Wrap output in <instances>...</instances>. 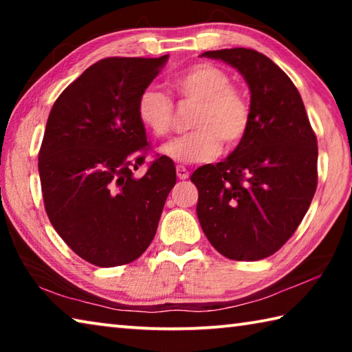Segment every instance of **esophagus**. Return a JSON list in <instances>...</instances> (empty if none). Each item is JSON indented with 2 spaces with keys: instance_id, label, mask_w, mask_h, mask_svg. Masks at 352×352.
Listing matches in <instances>:
<instances>
[{
  "instance_id": "34e87169",
  "label": "esophagus",
  "mask_w": 352,
  "mask_h": 352,
  "mask_svg": "<svg viewBox=\"0 0 352 352\" xmlns=\"http://www.w3.org/2000/svg\"><path fill=\"white\" fill-rule=\"evenodd\" d=\"M177 177L180 178V180H186V178L189 177L188 169L184 168V166H177Z\"/></svg>"
}]
</instances>
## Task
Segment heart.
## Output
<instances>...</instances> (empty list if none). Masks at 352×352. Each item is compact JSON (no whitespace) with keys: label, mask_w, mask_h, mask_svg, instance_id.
I'll use <instances>...</instances> for the list:
<instances>
[{"label":"heart","mask_w":352,"mask_h":352,"mask_svg":"<svg viewBox=\"0 0 352 352\" xmlns=\"http://www.w3.org/2000/svg\"><path fill=\"white\" fill-rule=\"evenodd\" d=\"M175 91L182 98L199 104L190 127L194 130L177 136L162 147L164 157L177 163H204L216 158L222 141L233 147L245 138L252 110L245 94L231 85V77L211 63H197L178 74ZM136 116L142 127L155 136L170 132L174 105L168 94L157 88H146L136 102Z\"/></svg>","instance_id":"obj_1"}]
</instances>
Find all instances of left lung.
Instances as JSON below:
<instances>
[{
  "label": "left lung",
  "mask_w": 352,
  "mask_h": 352,
  "mask_svg": "<svg viewBox=\"0 0 352 352\" xmlns=\"http://www.w3.org/2000/svg\"><path fill=\"white\" fill-rule=\"evenodd\" d=\"M239 71L250 90L248 132L217 164L190 175L197 217L225 258L259 261L278 252L311 206L317 189V138L289 76L247 47L206 51Z\"/></svg>",
  "instance_id": "obj_1"
}]
</instances>
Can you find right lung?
I'll use <instances>...</instances> for the list:
<instances>
[{
	"label": "right lung",
	"instance_id": "add662e5",
	"mask_svg": "<svg viewBox=\"0 0 352 352\" xmlns=\"http://www.w3.org/2000/svg\"><path fill=\"white\" fill-rule=\"evenodd\" d=\"M168 58H102L65 88L47 116L38 153L45 210L65 243L98 267L146 252L177 182L164 155L133 175L147 147L136 102Z\"/></svg>",
	"mask_w": 352,
	"mask_h": 352
}]
</instances>
